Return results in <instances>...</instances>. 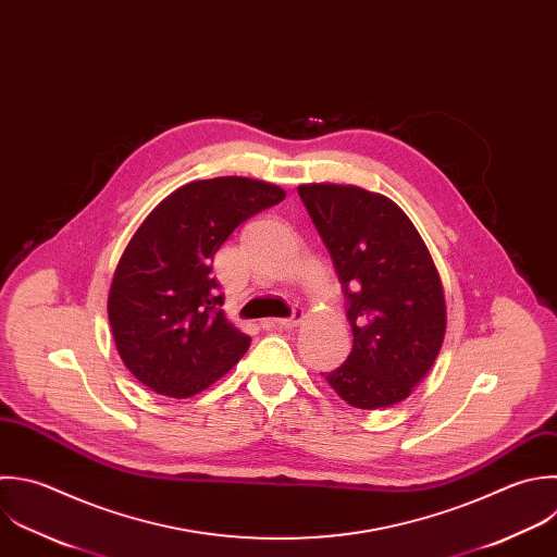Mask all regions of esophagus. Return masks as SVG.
I'll return each instance as SVG.
<instances>
[{"instance_id":"esophagus-1","label":"esophagus","mask_w":557,"mask_h":557,"mask_svg":"<svg viewBox=\"0 0 557 557\" xmlns=\"http://www.w3.org/2000/svg\"><path fill=\"white\" fill-rule=\"evenodd\" d=\"M302 318H305V313H302L300 309H296L292 318H278V320H272V326H274V329H285V331H289V329H296V326L302 322Z\"/></svg>"}]
</instances>
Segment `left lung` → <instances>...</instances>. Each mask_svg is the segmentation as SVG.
I'll use <instances>...</instances> for the list:
<instances>
[{
    "label": "left lung",
    "instance_id": "8db88e82",
    "mask_svg": "<svg viewBox=\"0 0 557 557\" xmlns=\"http://www.w3.org/2000/svg\"><path fill=\"white\" fill-rule=\"evenodd\" d=\"M339 276L352 350L329 385L352 407L400 403L431 370L446 331L435 263L411 220L385 196L352 185H300Z\"/></svg>",
    "mask_w": 557,
    "mask_h": 557
}]
</instances>
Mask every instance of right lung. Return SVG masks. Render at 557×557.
Masks as SVG:
<instances>
[{
    "label": "right lung",
    "mask_w": 557,
    "mask_h": 557,
    "mask_svg": "<svg viewBox=\"0 0 557 557\" xmlns=\"http://www.w3.org/2000/svg\"><path fill=\"white\" fill-rule=\"evenodd\" d=\"M283 198L276 185L222 176L176 189L144 220L109 292L113 337L137 381L187 398L244 357L250 337L222 311L213 257L242 222Z\"/></svg>",
    "instance_id": "right-lung-1"
}]
</instances>
